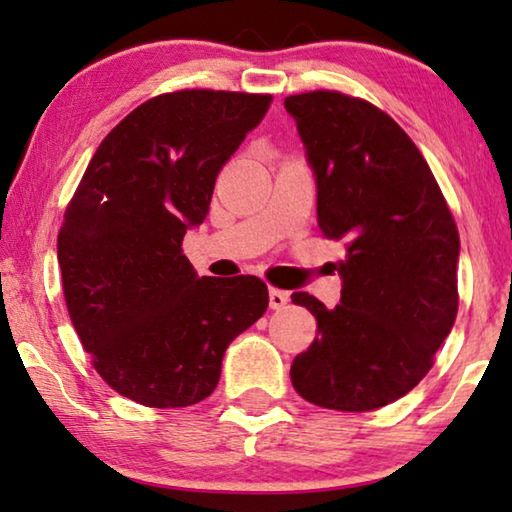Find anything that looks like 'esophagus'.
I'll use <instances>...</instances> for the list:
<instances>
[{"label":"esophagus","mask_w":512,"mask_h":512,"mask_svg":"<svg viewBox=\"0 0 512 512\" xmlns=\"http://www.w3.org/2000/svg\"><path fill=\"white\" fill-rule=\"evenodd\" d=\"M287 301H290V294H287L285 290H278V287H271L269 290V306L273 308V311H280Z\"/></svg>","instance_id":"obj_1"}]
</instances>
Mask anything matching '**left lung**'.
<instances>
[{
  "label": "left lung",
  "instance_id": "left-lung-1",
  "mask_svg": "<svg viewBox=\"0 0 512 512\" xmlns=\"http://www.w3.org/2000/svg\"><path fill=\"white\" fill-rule=\"evenodd\" d=\"M318 183V225L341 241V304L292 301L318 320L294 357L299 397L364 413L401 399L434 366L457 318L459 232L427 160L378 106L336 90L285 97Z\"/></svg>",
  "mask_w": 512,
  "mask_h": 512
}]
</instances>
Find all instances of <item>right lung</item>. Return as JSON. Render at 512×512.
<instances>
[{
    "label": "right lung",
    "instance_id": "add662e5",
    "mask_svg": "<svg viewBox=\"0 0 512 512\" xmlns=\"http://www.w3.org/2000/svg\"><path fill=\"white\" fill-rule=\"evenodd\" d=\"M271 95L178 90L122 118L85 169L57 234L69 318L122 397L185 408L213 394L227 345L262 318L255 276H197L183 236Z\"/></svg>",
    "mask_w": 512,
    "mask_h": 512
}]
</instances>
